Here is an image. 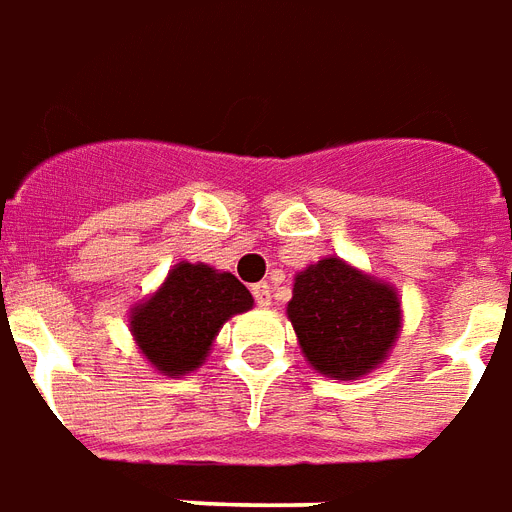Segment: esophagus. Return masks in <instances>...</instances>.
<instances>
[{
	"label": "esophagus",
	"instance_id": "esophagus-1",
	"mask_svg": "<svg viewBox=\"0 0 512 512\" xmlns=\"http://www.w3.org/2000/svg\"><path fill=\"white\" fill-rule=\"evenodd\" d=\"M252 295H255L257 306H263V309L271 306V285H268V282H257V285H252Z\"/></svg>",
	"mask_w": 512,
	"mask_h": 512
}]
</instances>
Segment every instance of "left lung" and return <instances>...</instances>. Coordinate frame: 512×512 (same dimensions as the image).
Instances as JSON below:
<instances>
[{
	"instance_id": "8db88e82",
	"label": "left lung",
	"mask_w": 512,
	"mask_h": 512,
	"mask_svg": "<svg viewBox=\"0 0 512 512\" xmlns=\"http://www.w3.org/2000/svg\"><path fill=\"white\" fill-rule=\"evenodd\" d=\"M287 317L312 369L333 380H358L399 339L401 301L388 282L323 257L295 276Z\"/></svg>"
}]
</instances>
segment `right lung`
Instances as JSON below:
<instances>
[{"label": "right lung", "mask_w": 512, "mask_h": 512, "mask_svg": "<svg viewBox=\"0 0 512 512\" xmlns=\"http://www.w3.org/2000/svg\"><path fill=\"white\" fill-rule=\"evenodd\" d=\"M252 304L233 274L181 260L160 290L132 309L130 331L157 372L184 377L203 366L219 328Z\"/></svg>", "instance_id": "add662e5"}]
</instances>
